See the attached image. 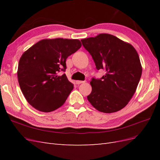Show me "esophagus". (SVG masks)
<instances>
[{
	"instance_id": "1",
	"label": "esophagus",
	"mask_w": 160,
	"mask_h": 160,
	"mask_svg": "<svg viewBox=\"0 0 160 160\" xmlns=\"http://www.w3.org/2000/svg\"><path fill=\"white\" fill-rule=\"evenodd\" d=\"M84 82H85L84 81H76L75 83H76L77 85H79V84H81V83H84Z\"/></svg>"
}]
</instances>
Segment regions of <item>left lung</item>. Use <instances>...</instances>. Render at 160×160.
<instances>
[{"mask_svg": "<svg viewBox=\"0 0 160 160\" xmlns=\"http://www.w3.org/2000/svg\"><path fill=\"white\" fill-rule=\"evenodd\" d=\"M98 71L105 75L91 79L92 91L88 99L101 112L113 113L127 105L142 76L139 57L134 47L109 34L81 40Z\"/></svg>", "mask_w": 160, "mask_h": 160, "instance_id": "obj_1", "label": "left lung"}]
</instances>
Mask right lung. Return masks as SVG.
<instances>
[{
    "label": "right lung",
    "instance_id": "add662e5",
    "mask_svg": "<svg viewBox=\"0 0 160 160\" xmlns=\"http://www.w3.org/2000/svg\"><path fill=\"white\" fill-rule=\"evenodd\" d=\"M81 47L80 41L67 38L43 39L22 55L17 76L19 86L31 105L51 112L64 104L73 85L66 75V59Z\"/></svg>",
    "mask_w": 160,
    "mask_h": 160
}]
</instances>
